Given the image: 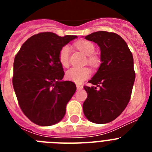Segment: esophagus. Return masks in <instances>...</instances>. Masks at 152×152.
I'll use <instances>...</instances> for the list:
<instances>
[{"label": "esophagus", "instance_id": "34e87169", "mask_svg": "<svg viewBox=\"0 0 152 152\" xmlns=\"http://www.w3.org/2000/svg\"><path fill=\"white\" fill-rule=\"evenodd\" d=\"M77 91H80L81 89H83V86L82 85H80V84H77Z\"/></svg>", "mask_w": 152, "mask_h": 152}]
</instances>
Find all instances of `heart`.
<instances>
[{
    "label": "heart",
    "instance_id": "obj_1",
    "mask_svg": "<svg viewBox=\"0 0 152 152\" xmlns=\"http://www.w3.org/2000/svg\"><path fill=\"white\" fill-rule=\"evenodd\" d=\"M75 45L80 51L84 53L86 56H88V61L91 64L96 66L99 63L98 58L93 56L95 51L94 45L87 40H80L75 43ZM69 45H66L61 49L58 54V60L61 64L64 67H67L69 64V55H70ZM91 75V71L88 68H72L67 71L65 77L67 80L75 82L76 84L82 83L85 79L88 78Z\"/></svg>",
    "mask_w": 152,
    "mask_h": 152
}]
</instances>
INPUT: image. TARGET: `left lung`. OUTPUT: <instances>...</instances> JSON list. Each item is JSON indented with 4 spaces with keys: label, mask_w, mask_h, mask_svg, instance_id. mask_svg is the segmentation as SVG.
<instances>
[{
    "label": "left lung",
    "mask_w": 152,
    "mask_h": 152,
    "mask_svg": "<svg viewBox=\"0 0 152 152\" xmlns=\"http://www.w3.org/2000/svg\"><path fill=\"white\" fill-rule=\"evenodd\" d=\"M100 47L102 63L89 80L93 87L84 86L88 97L83 111L88 120L97 124L112 122L128 105L135 78L133 57L121 36L98 31L85 36Z\"/></svg>",
    "instance_id": "8db88e82"
}]
</instances>
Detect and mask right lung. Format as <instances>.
I'll return each mask as SVG.
<instances>
[{
    "label": "right lung",
    "instance_id": "1",
    "mask_svg": "<svg viewBox=\"0 0 152 152\" xmlns=\"http://www.w3.org/2000/svg\"><path fill=\"white\" fill-rule=\"evenodd\" d=\"M76 38L40 33L28 39L16 55L13 89L23 113L39 126L61 121L76 91L75 83L62 80L64 73L58 60L61 48Z\"/></svg>",
    "mask_w": 152,
    "mask_h": 152
}]
</instances>
